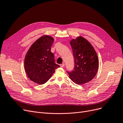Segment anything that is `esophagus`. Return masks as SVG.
<instances>
[{"label": "esophagus", "mask_w": 123, "mask_h": 123, "mask_svg": "<svg viewBox=\"0 0 123 123\" xmlns=\"http://www.w3.org/2000/svg\"><path fill=\"white\" fill-rule=\"evenodd\" d=\"M64 66H65V64H64V63H63L60 65L61 67H64Z\"/></svg>", "instance_id": "esophagus-1"}]
</instances>
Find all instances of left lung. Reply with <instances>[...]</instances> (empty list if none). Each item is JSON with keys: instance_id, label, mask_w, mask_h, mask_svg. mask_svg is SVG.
<instances>
[{"instance_id": "obj_1", "label": "left lung", "mask_w": 123, "mask_h": 123, "mask_svg": "<svg viewBox=\"0 0 123 123\" xmlns=\"http://www.w3.org/2000/svg\"><path fill=\"white\" fill-rule=\"evenodd\" d=\"M74 59L75 66L68 72L69 78L77 84H84L92 80L99 68L97 54L92 45L82 36L70 41Z\"/></svg>"}]
</instances>
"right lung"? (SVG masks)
Returning a JSON list of instances; mask_svg holds the SVG:
<instances>
[{
  "label": "right lung",
  "instance_id": "right-lung-1",
  "mask_svg": "<svg viewBox=\"0 0 123 123\" xmlns=\"http://www.w3.org/2000/svg\"><path fill=\"white\" fill-rule=\"evenodd\" d=\"M54 39L48 35L38 38L32 44L25 55L24 69L28 78L33 82L43 84L47 82L59 65L55 63L51 52Z\"/></svg>",
  "mask_w": 123,
  "mask_h": 123
}]
</instances>
